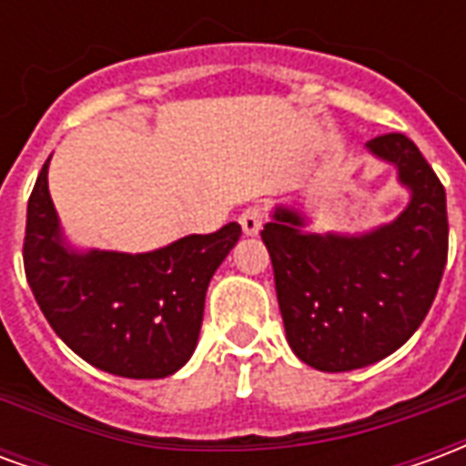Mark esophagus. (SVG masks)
<instances>
[{"label": "esophagus", "mask_w": 466, "mask_h": 466, "mask_svg": "<svg viewBox=\"0 0 466 466\" xmlns=\"http://www.w3.org/2000/svg\"><path fill=\"white\" fill-rule=\"evenodd\" d=\"M239 224H242L244 237H257V234L262 232V224H264L262 209H257V207H252V209H244V212L239 214Z\"/></svg>", "instance_id": "obj_1"}]
</instances>
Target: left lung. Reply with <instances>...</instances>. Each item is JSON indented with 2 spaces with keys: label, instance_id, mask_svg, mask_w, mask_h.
I'll return each instance as SVG.
<instances>
[{
  "label": "left lung",
  "instance_id": "8db88e82",
  "mask_svg": "<svg viewBox=\"0 0 466 466\" xmlns=\"http://www.w3.org/2000/svg\"><path fill=\"white\" fill-rule=\"evenodd\" d=\"M410 199L361 232H309L312 217L274 204L262 239L292 351L314 370L351 371L390 357L420 329L447 264V194L404 134L367 142Z\"/></svg>",
  "mask_w": 466,
  "mask_h": 466
}]
</instances>
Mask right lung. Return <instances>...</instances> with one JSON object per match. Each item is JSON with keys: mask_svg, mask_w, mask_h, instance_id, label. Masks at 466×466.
I'll return each instance as SVG.
<instances>
[{"mask_svg": "<svg viewBox=\"0 0 466 466\" xmlns=\"http://www.w3.org/2000/svg\"><path fill=\"white\" fill-rule=\"evenodd\" d=\"M49 159L26 204L25 237L26 282L46 322L96 370L127 380L179 371L199 342L207 287L242 227L229 222L139 254L82 249L59 222Z\"/></svg>", "mask_w": 466, "mask_h": 466, "instance_id": "1", "label": "right lung"}]
</instances>
